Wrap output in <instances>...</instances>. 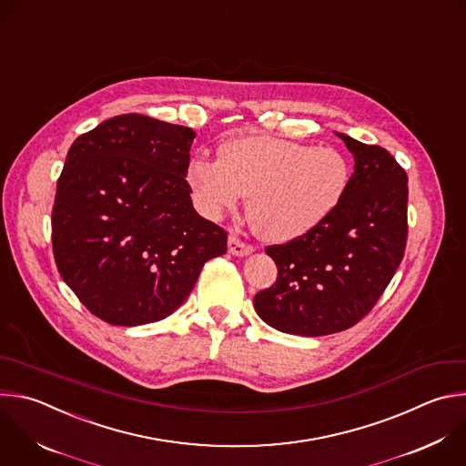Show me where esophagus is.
I'll use <instances>...</instances> for the list:
<instances>
[{
    "label": "esophagus",
    "mask_w": 466,
    "mask_h": 466,
    "mask_svg": "<svg viewBox=\"0 0 466 466\" xmlns=\"http://www.w3.org/2000/svg\"><path fill=\"white\" fill-rule=\"evenodd\" d=\"M254 248H252V245H247L245 241H241L238 236H228V252L232 254V256H247V254H250Z\"/></svg>",
    "instance_id": "34e87169"
}]
</instances>
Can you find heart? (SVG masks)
I'll return each mask as SVG.
<instances>
[{
	"instance_id": "1",
	"label": "heart",
	"mask_w": 466,
	"mask_h": 466,
	"mask_svg": "<svg viewBox=\"0 0 466 466\" xmlns=\"http://www.w3.org/2000/svg\"><path fill=\"white\" fill-rule=\"evenodd\" d=\"M351 168L329 146L248 135L228 140L219 161L192 159L187 181L212 219L248 196L247 214L258 236L285 243L324 223L346 196Z\"/></svg>"
}]
</instances>
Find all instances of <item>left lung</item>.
<instances>
[{
	"label": "left lung",
	"mask_w": 466,
	"mask_h": 466,
	"mask_svg": "<svg viewBox=\"0 0 466 466\" xmlns=\"http://www.w3.org/2000/svg\"><path fill=\"white\" fill-rule=\"evenodd\" d=\"M355 157L346 196L311 232L265 252L276 281L254 296L270 328L324 337L360 322L399 268L408 239V176L380 147L337 133Z\"/></svg>",
	"instance_id": "1"
}]
</instances>
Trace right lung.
Masks as SVG:
<instances>
[{
    "label": "right lung",
    "instance_id": "add662e5",
    "mask_svg": "<svg viewBox=\"0 0 466 466\" xmlns=\"http://www.w3.org/2000/svg\"><path fill=\"white\" fill-rule=\"evenodd\" d=\"M194 129L118 115L67 151L51 216L62 279L111 326L170 317L227 232L201 218L187 181Z\"/></svg>",
    "mask_w": 466,
    "mask_h": 466
}]
</instances>
